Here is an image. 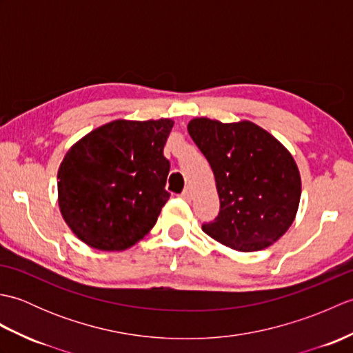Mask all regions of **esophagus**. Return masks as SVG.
<instances>
[{
	"mask_svg": "<svg viewBox=\"0 0 353 353\" xmlns=\"http://www.w3.org/2000/svg\"><path fill=\"white\" fill-rule=\"evenodd\" d=\"M182 197H183L185 200H191V199H192V190L190 188V186H186L185 191L182 192Z\"/></svg>",
	"mask_w": 353,
	"mask_h": 353,
	"instance_id": "1",
	"label": "esophagus"
}]
</instances>
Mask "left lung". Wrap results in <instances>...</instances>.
Masks as SVG:
<instances>
[{"mask_svg": "<svg viewBox=\"0 0 353 353\" xmlns=\"http://www.w3.org/2000/svg\"><path fill=\"white\" fill-rule=\"evenodd\" d=\"M192 141L214 171L220 214L205 234L238 252H258L290 229L301 203L294 157L272 133L252 121L188 123Z\"/></svg>", "mask_w": 353, "mask_h": 353, "instance_id": "left-lung-1", "label": "left lung"}]
</instances>
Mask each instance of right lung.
<instances>
[{
    "label": "right lung",
    "instance_id": "add662e5",
    "mask_svg": "<svg viewBox=\"0 0 353 353\" xmlns=\"http://www.w3.org/2000/svg\"><path fill=\"white\" fill-rule=\"evenodd\" d=\"M172 125L168 118L115 119L66 152L57 171V201L81 243L123 252L153 229L170 199L163 147Z\"/></svg>",
    "mask_w": 353,
    "mask_h": 353
}]
</instances>
